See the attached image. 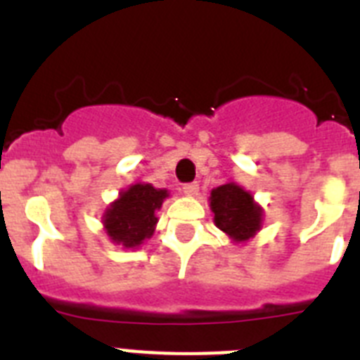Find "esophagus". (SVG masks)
<instances>
[{
    "label": "esophagus",
    "instance_id": "obj_1",
    "mask_svg": "<svg viewBox=\"0 0 360 360\" xmlns=\"http://www.w3.org/2000/svg\"><path fill=\"white\" fill-rule=\"evenodd\" d=\"M182 189H184V193H186V195L193 196V195H196V193H198L200 186H198V182H189V184H184Z\"/></svg>",
    "mask_w": 360,
    "mask_h": 360
}]
</instances>
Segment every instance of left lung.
<instances>
[{"instance_id":"obj_1","label":"left lung","mask_w":360,"mask_h":360,"mask_svg":"<svg viewBox=\"0 0 360 360\" xmlns=\"http://www.w3.org/2000/svg\"><path fill=\"white\" fill-rule=\"evenodd\" d=\"M211 209L214 224L227 232L232 240L245 241L252 238L262 225V209L252 202V196L236 184H225L211 193Z\"/></svg>"}]
</instances>
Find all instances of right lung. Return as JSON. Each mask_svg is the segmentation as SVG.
I'll return each mask as SVG.
<instances>
[{
  "mask_svg": "<svg viewBox=\"0 0 360 360\" xmlns=\"http://www.w3.org/2000/svg\"><path fill=\"white\" fill-rule=\"evenodd\" d=\"M165 189H155L151 184H135L124 191L120 198L104 214L108 236L124 247H139L155 231Z\"/></svg>",
  "mask_w": 360,
  "mask_h": 360,
  "instance_id": "right-lung-1",
  "label": "right lung"
}]
</instances>
